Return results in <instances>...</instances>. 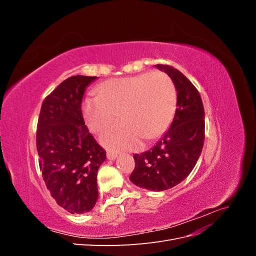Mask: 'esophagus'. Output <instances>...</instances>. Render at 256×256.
<instances>
[{
    "label": "esophagus",
    "instance_id": "esophagus-1",
    "mask_svg": "<svg viewBox=\"0 0 256 256\" xmlns=\"http://www.w3.org/2000/svg\"><path fill=\"white\" fill-rule=\"evenodd\" d=\"M118 154L116 152H106V158L109 160H115L116 158H118Z\"/></svg>",
    "mask_w": 256,
    "mask_h": 256
}]
</instances>
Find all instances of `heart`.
I'll list each match as a JSON object with an SVG mask.
<instances>
[{
  "label": "heart",
  "mask_w": 256,
  "mask_h": 256,
  "mask_svg": "<svg viewBox=\"0 0 256 256\" xmlns=\"http://www.w3.org/2000/svg\"><path fill=\"white\" fill-rule=\"evenodd\" d=\"M177 104L175 84L162 72H144L125 78L111 79L98 88V95L82 104V114L88 128L99 134L100 143L113 152L136 150L142 138L152 141L171 125Z\"/></svg>",
  "instance_id": "b5f03b06"
}]
</instances>
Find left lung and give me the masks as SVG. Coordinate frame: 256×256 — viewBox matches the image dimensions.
Segmentation results:
<instances>
[{
	"label": "left lung",
	"instance_id": "8db88e82",
	"mask_svg": "<svg viewBox=\"0 0 256 256\" xmlns=\"http://www.w3.org/2000/svg\"><path fill=\"white\" fill-rule=\"evenodd\" d=\"M154 66L174 82L177 109L157 144L134 154L136 168L129 178L140 188L164 191L182 182L196 166L204 145L205 113L198 90L180 70L168 65Z\"/></svg>",
	"mask_w": 256,
	"mask_h": 256
}]
</instances>
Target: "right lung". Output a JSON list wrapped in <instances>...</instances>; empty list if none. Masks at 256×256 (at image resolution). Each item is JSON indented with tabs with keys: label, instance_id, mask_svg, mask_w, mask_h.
<instances>
[{
	"label": "right lung",
	"instance_id": "1",
	"mask_svg": "<svg viewBox=\"0 0 256 256\" xmlns=\"http://www.w3.org/2000/svg\"><path fill=\"white\" fill-rule=\"evenodd\" d=\"M97 76H72L44 100L36 145L44 180L56 203L70 214L90 212L98 198L97 172L106 152L90 134L82 99Z\"/></svg>",
	"mask_w": 256,
	"mask_h": 256
}]
</instances>
